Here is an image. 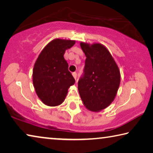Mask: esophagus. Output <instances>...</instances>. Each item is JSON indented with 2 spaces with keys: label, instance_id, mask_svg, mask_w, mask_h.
Here are the masks:
<instances>
[{
  "label": "esophagus",
  "instance_id": "34e87169",
  "mask_svg": "<svg viewBox=\"0 0 153 153\" xmlns=\"http://www.w3.org/2000/svg\"><path fill=\"white\" fill-rule=\"evenodd\" d=\"M72 75H73V76H74V77L75 78V79H77V73L76 72H74L72 74Z\"/></svg>",
  "mask_w": 153,
  "mask_h": 153
}]
</instances>
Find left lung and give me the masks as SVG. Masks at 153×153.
<instances>
[{
    "instance_id": "left-lung-1",
    "label": "left lung",
    "mask_w": 153,
    "mask_h": 153,
    "mask_svg": "<svg viewBox=\"0 0 153 153\" xmlns=\"http://www.w3.org/2000/svg\"><path fill=\"white\" fill-rule=\"evenodd\" d=\"M86 56L78 91L84 105L92 111L106 108L114 101L120 82V70L112 56L100 43H80Z\"/></svg>"
}]
</instances>
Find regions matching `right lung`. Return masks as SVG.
<instances>
[{"label":"right lung","mask_w":153,"mask_h":153,"mask_svg":"<svg viewBox=\"0 0 153 153\" xmlns=\"http://www.w3.org/2000/svg\"><path fill=\"white\" fill-rule=\"evenodd\" d=\"M76 42L55 39L43 48L39 55L33 71L34 88L39 98L48 106H57L63 102L68 88L75 79L64 59L65 50Z\"/></svg>","instance_id":"obj_1"}]
</instances>
